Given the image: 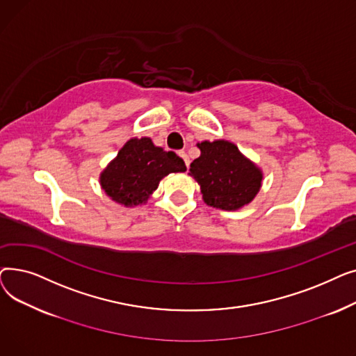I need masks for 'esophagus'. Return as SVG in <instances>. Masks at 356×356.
<instances>
[{"instance_id":"obj_1","label":"esophagus","mask_w":356,"mask_h":356,"mask_svg":"<svg viewBox=\"0 0 356 356\" xmlns=\"http://www.w3.org/2000/svg\"><path fill=\"white\" fill-rule=\"evenodd\" d=\"M179 156H180V157L184 160V164L189 167V164H191V160H189L188 154H186V152H183V149H181V152H179Z\"/></svg>"}]
</instances>
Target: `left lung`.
<instances>
[{
    "mask_svg": "<svg viewBox=\"0 0 356 356\" xmlns=\"http://www.w3.org/2000/svg\"><path fill=\"white\" fill-rule=\"evenodd\" d=\"M200 156L191 163L189 175L200 186L203 202L222 211L250 204L263 186V170L228 140L196 144Z\"/></svg>",
    "mask_w": 356,
    "mask_h": 356,
    "instance_id": "8db88e82",
    "label": "left lung"
}]
</instances>
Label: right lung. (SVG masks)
Wrapping results in <instances>:
<instances>
[{"instance_id": "right-lung-1", "label": "right lung", "mask_w": 356, "mask_h": 356, "mask_svg": "<svg viewBox=\"0 0 356 356\" xmlns=\"http://www.w3.org/2000/svg\"><path fill=\"white\" fill-rule=\"evenodd\" d=\"M186 172L184 161L173 152H164L152 138H129L99 175L105 195L125 208L147 203L159 183L170 173Z\"/></svg>"}]
</instances>
